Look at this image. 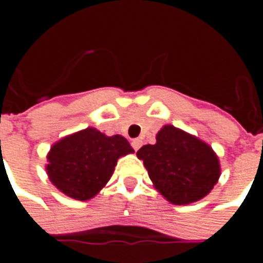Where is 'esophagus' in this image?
Instances as JSON below:
<instances>
[{"instance_id":"34e87169","label":"esophagus","mask_w":263,"mask_h":263,"mask_svg":"<svg viewBox=\"0 0 263 263\" xmlns=\"http://www.w3.org/2000/svg\"><path fill=\"white\" fill-rule=\"evenodd\" d=\"M131 145H132V148L135 149V151H138V149L141 148V145H142V141H141V139H134V141L131 142Z\"/></svg>"}]
</instances>
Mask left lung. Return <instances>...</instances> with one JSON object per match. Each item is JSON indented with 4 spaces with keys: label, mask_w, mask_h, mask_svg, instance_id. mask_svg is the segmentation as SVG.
Instances as JSON below:
<instances>
[{
    "label": "left lung",
    "mask_w": 263,
    "mask_h": 263,
    "mask_svg": "<svg viewBox=\"0 0 263 263\" xmlns=\"http://www.w3.org/2000/svg\"><path fill=\"white\" fill-rule=\"evenodd\" d=\"M151 180L171 203L190 204L213 190L220 177V163L214 151L198 138L173 125H165L155 145L137 152Z\"/></svg>",
    "instance_id": "8db88e82"
}]
</instances>
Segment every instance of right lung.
<instances>
[{
    "mask_svg": "<svg viewBox=\"0 0 263 263\" xmlns=\"http://www.w3.org/2000/svg\"><path fill=\"white\" fill-rule=\"evenodd\" d=\"M132 152L124 137H107L96 128H87L54 143L48 155L46 171L62 193L76 200H88L107 184L118 158Z\"/></svg>",
    "mask_w": 263,
    "mask_h": 263,
    "instance_id": "1",
    "label": "right lung"
}]
</instances>
